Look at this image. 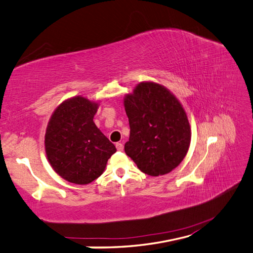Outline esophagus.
Returning <instances> with one entry per match:
<instances>
[{
    "mask_svg": "<svg viewBox=\"0 0 253 253\" xmlns=\"http://www.w3.org/2000/svg\"><path fill=\"white\" fill-rule=\"evenodd\" d=\"M115 147H116V150L120 151V152H122L123 148H124V146H123L122 143H116V144H115Z\"/></svg>",
    "mask_w": 253,
    "mask_h": 253,
    "instance_id": "obj_1",
    "label": "esophagus"
}]
</instances>
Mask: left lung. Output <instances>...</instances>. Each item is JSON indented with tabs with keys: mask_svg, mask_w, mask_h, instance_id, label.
Wrapping results in <instances>:
<instances>
[{
	"mask_svg": "<svg viewBox=\"0 0 253 253\" xmlns=\"http://www.w3.org/2000/svg\"><path fill=\"white\" fill-rule=\"evenodd\" d=\"M125 110L130 135L125 153L151 176L170 173L190 145V126L179 101L166 87L142 82L127 95Z\"/></svg>",
	"mask_w": 253,
	"mask_h": 253,
	"instance_id": "obj_1",
	"label": "left lung"
}]
</instances>
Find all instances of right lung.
<instances>
[{
    "label": "right lung",
    "mask_w": 253,
    "mask_h": 253,
    "mask_svg": "<svg viewBox=\"0 0 253 253\" xmlns=\"http://www.w3.org/2000/svg\"><path fill=\"white\" fill-rule=\"evenodd\" d=\"M97 106L83 97H75L55 110L48 124L47 157L54 171L70 183H92L116 152L93 122Z\"/></svg>",
    "instance_id": "1"
}]
</instances>
